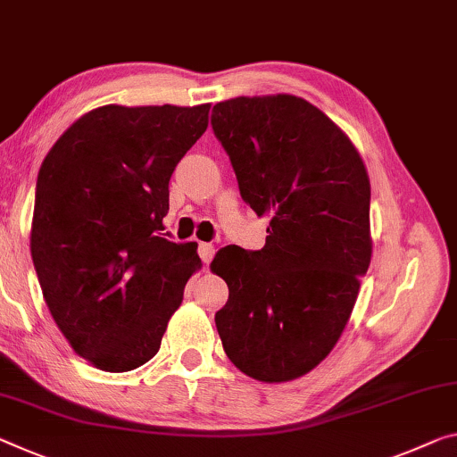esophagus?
<instances>
[{
  "label": "esophagus",
  "mask_w": 457,
  "mask_h": 457,
  "mask_svg": "<svg viewBox=\"0 0 457 457\" xmlns=\"http://www.w3.org/2000/svg\"><path fill=\"white\" fill-rule=\"evenodd\" d=\"M213 254H215V248H213L212 244H207V242H201V244H199V256H201L203 262L207 264L209 260L213 258Z\"/></svg>",
  "instance_id": "34e87169"
}]
</instances>
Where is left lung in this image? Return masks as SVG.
<instances>
[{"label":"left lung","mask_w":457,"mask_h":457,"mask_svg":"<svg viewBox=\"0 0 457 457\" xmlns=\"http://www.w3.org/2000/svg\"><path fill=\"white\" fill-rule=\"evenodd\" d=\"M212 128L245 205L270 217L262 250L226 245L213 258L229 288L217 333L252 378H299L337 344L370 266L368 172L350 137L301 97L221 101Z\"/></svg>","instance_id":"obj_1"}]
</instances>
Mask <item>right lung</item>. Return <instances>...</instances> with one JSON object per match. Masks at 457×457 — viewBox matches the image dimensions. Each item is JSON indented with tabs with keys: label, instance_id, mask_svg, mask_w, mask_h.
Returning <instances> with one entry per match:
<instances>
[{
	"label": "right lung",
	"instance_id": "obj_1",
	"mask_svg": "<svg viewBox=\"0 0 457 457\" xmlns=\"http://www.w3.org/2000/svg\"><path fill=\"white\" fill-rule=\"evenodd\" d=\"M209 104L104 105L79 118L36 180L30 250L50 315L79 356L128 372L161 350L201 268L162 234L169 180L207 129Z\"/></svg>",
	"mask_w": 457,
	"mask_h": 457
}]
</instances>
